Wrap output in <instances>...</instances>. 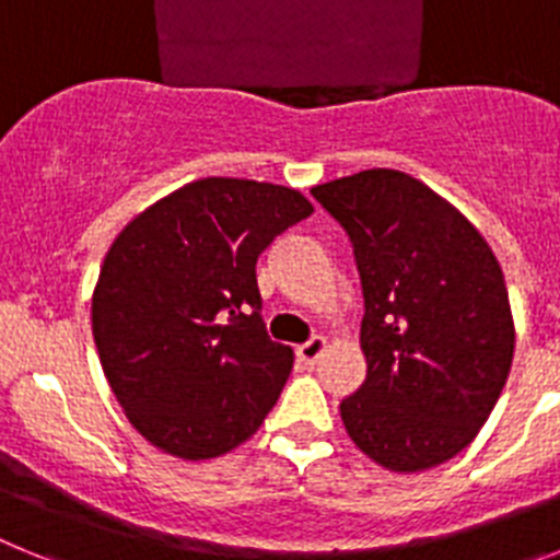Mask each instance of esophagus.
Returning a JSON list of instances; mask_svg holds the SVG:
<instances>
[{
    "label": "esophagus",
    "mask_w": 560,
    "mask_h": 560,
    "mask_svg": "<svg viewBox=\"0 0 560 560\" xmlns=\"http://www.w3.org/2000/svg\"><path fill=\"white\" fill-rule=\"evenodd\" d=\"M325 348H328V339H325V336H314V339H308L305 345L296 348V359L305 361V364H314V361L325 353Z\"/></svg>",
    "instance_id": "1"
}]
</instances>
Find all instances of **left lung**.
Here are the masks:
<instances>
[{"mask_svg": "<svg viewBox=\"0 0 560 560\" xmlns=\"http://www.w3.org/2000/svg\"><path fill=\"white\" fill-rule=\"evenodd\" d=\"M353 244L368 378L339 404L350 440L389 471L463 452L511 373L502 266L457 207L409 173L373 167L311 187Z\"/></svg>", "mask_w": 560, "mask_h": 560, "instance_id": "1", "label": "left lung"}]
</instances>
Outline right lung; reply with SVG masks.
<instances>
[{
	"label": "right lung",
	"mask_w": 560,
	"mask_h": 560,
	"mask_svg": "<svg viewBox=\"0 0 560 560\" xmlns=\"http://www.w3.org/2000/svg\"><path fill=\"white\" fill-rule=\"evenodd\" d=\"M311 212L291 187L210 176L114 237L92 294V334L108 387L151 446L212 459L260 429L294 350L266 334L255 266Z\"/></svg>",
	"instance_id": "obj_1"
}]
</instances>
